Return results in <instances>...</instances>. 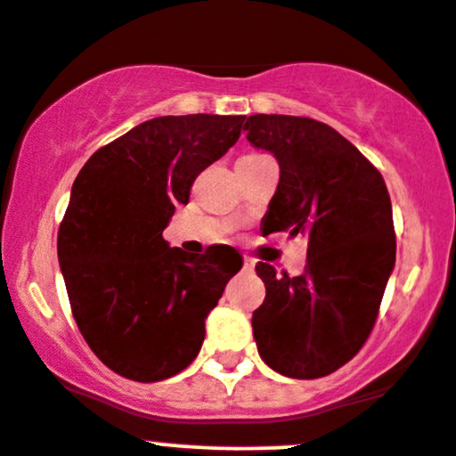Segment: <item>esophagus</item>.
Returning <instances> with one entry per match:
<instances>
[{
  "mask_svg": "<svg viewBox=\"0 0 456 456\" xmlns=\"http://www.w3.org/2000/svg\"><path fill=\"white\" fill-rule=\"evenodd\" d=\"M244 271H248V273H251L253 271V268H256V262H253L251 260V257H244Z\"/></svg>",
  "mask_w": 456,
  "mask_h": 456,
  "instance_id": "obj_1",
  "label": "esophagus"
}]
</instances>
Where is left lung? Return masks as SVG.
Wrapping results in <instances>:
<instances>
[{"instance_id": "obj_1", "label": "left lung", "mask_w": 456, "mask_h": 456, "mask_svg": "<svg viewBox=\"0 0 456 456\" xmlns=\"http://www.w3.org/2000/svg\"><path fill=\"white\" fill-rule=\"evenodd\" d=\"M244 131L280 164L265 233L308 236L301 275L256 266L266 286L251 319L257 352L286 378L328 376L367 341L395 266L389 191L380 172L328 124L260 113L248 115Z\"/></svg>"}]
</instances>
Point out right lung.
I'll return each mask as SVG.
<instances>
[{"label": "right lung", "mask_w": 456, "mask_h": 456, "mask_svg": "<svg viewBox=\"0 0 456 456\" xmlns=\"http://www.w3.org/2000/svg\"><path fill=\"white\" fill-rule=\"evenodd\" d=\"M244 115H164L89 157L59 229V265L80 334L109 369L137 382L183 371L205 319L242 268L236 248L194 257L164 229L196 176L240 137Z\"/></svg>", "instance_id": "add662e5"}]
</instances>
